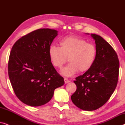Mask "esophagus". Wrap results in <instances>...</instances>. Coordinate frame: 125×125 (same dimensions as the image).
<instances>
[{"label":"esophagus","mask_w":125,"mask_h":125,"mask_svg":"<svg viewBox=\"0 0 125 125\" xmlns=\"http://www.w3.org/2000/svg\"><path fill=\"white\" fill-rule=\"evenodd\" d=\"M64 82H65V83H69L70 81L68 79H67L66 78H64Z\"/></svg>","instance_id":"obj_1"}]
</instances>
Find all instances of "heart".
<instances>
[{"instance_id": "1", "label": "heart", "mask_w": 125, "mask_h": 125, "mask_svg": "<svg viewBox=\"0 0 125 125\" xmlns=\"http://www.w3.org/2000/svg\"><path fill=\"white\" fill-rule=\"evenodd\" d=\"M60 46L51 45L48 50L49 59L55 68L61 69L68 61L69 64L62 70V74L69 77L79 71L89 70L94 64L97 49L93 44L85 39L68 36L60 40Z\"/></svg>"}]
</instances>
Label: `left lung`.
Masks as SVG:
<instances>
[{"instance_id": "8db88e82", "label": "left lung", "mask_w": 125, "mask_h": 125, "mask_svg": "<svg viewBox=\"0 0 125 125\" xmlns=\"http://www.w3.org/2000/svg\"><path fill=\"white\" fill-rule=\"evenodd\" d=\"M95 40L97 55L91 68L77 77L76 92L72 95L73 103L83 110L98 109L110 98L117 86L119 62L117 53L100 36L91 34Z\"/></svg>"}]
</instances>
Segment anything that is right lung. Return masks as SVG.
<instances>
[{"label": "right lung", "mask_w": 125, "mask_h": 125, "mask_svg": "<svg viewBox=\"0 0 125 125\" xmlns=\"http://www.w3.org/2000/svg\"><path fill=\"white\" fill-rule=\"evenodd\" d=\"M57 31L41 28L23 36L13 44L8 60L10 82L24 104L39 106L52 98L55 89L64 84L51 62L48 50Z\"/></svg>", "instance_id": "add662e5"}]
</instances>
